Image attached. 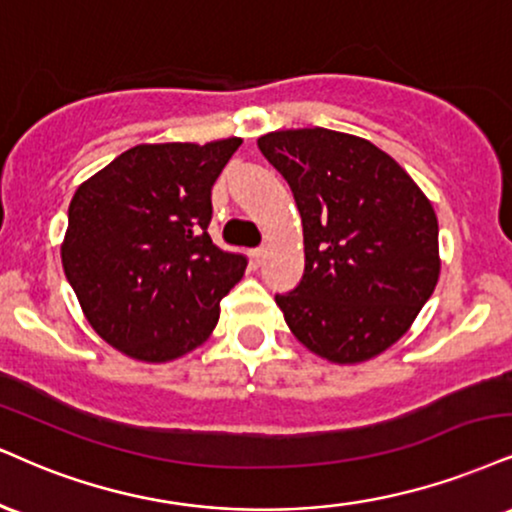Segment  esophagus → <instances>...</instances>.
Wrapping results in <instances>:
<instances>
[{"label":"esophagus","mask_w":512,"mask_h":512,"mask_svg":"<svg viewBox=\"0 0 512 512\" xmlns=\"http://www.w3.org/2000/svg\"><path fill=\"white\" fill-rule=\"evenodd\" d=\"M250 257H252V262H255V264H262L264 257H267V248H264V245H262V248H255L250 252Z\"/></svg>","instance_id":"1"}]
</instances>
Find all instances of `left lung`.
I'll list each match as a JSON object with an SVG mask.
<instances>
[{"label": "left lung", "instance_id": "left-lung-1", "mask_svg": "<svg viewBox=\"0 0 512 512\" xmlns=\"http://www.w3.org/2000/svg\"><path fill=\"white\" fill-rule=\"evenodd\" d=\"M293 190L305 274L276 295L293 336L336 365L391 348L439 281V221L396 159L365 138L291 128L257 140Z\"/></svg>", "mask_w": 512, "mask_h": 512}]
</instances>
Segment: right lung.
Instances as JSON below:
<instances>
[{
	"mask_svg": "<svg viewBox=\"0 0 512 512\" xmlns=\"http://www.w3.org/2000/svg\"><path fill=\"white\" fill-rule=\"evenodd\" d=\"M243 140L135 145L80 183L61 264L97 336L140 362L207 341L248 260L209 238L212 186Z\"/></svg>",
	"mask_w": 512,
	"mask_h": 512,
	"instance_id": "obj_1",
	"label": "right lung"
}]
</instances>
